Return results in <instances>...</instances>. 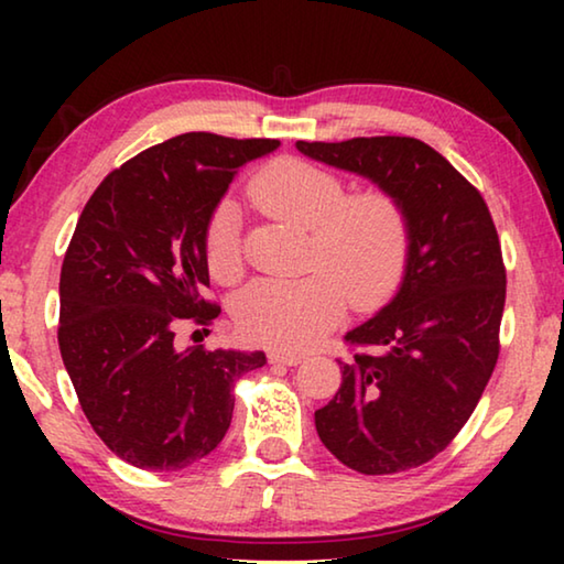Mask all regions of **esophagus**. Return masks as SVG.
Returning a JSON list of instances; mask_svg holds the SVG:
<instances>
[{
    "mask_svg": "<svg viewBox=\"0 0 564 564\" xmlns=\"http://www.w3.org/2000/svg\"><path fill=\"white\" fill-rule=\"evenodd\" d=\"M269 360H271V362H281V366H299V362H301L303 358L295 356V352L271 350V352H269Z\"/></svg>",
    "mask_w": 564,
    "mask_h": 564,
    "instance_id": "1",
    "label": "esophagus"
}]
</instances>
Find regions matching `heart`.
Here are the masks:
<instances>
[{
  "instance_id": "b5f03b06",
  "label": "heart",
  "mask_w": 564,
  "mask_h": 564,
  "mask_svg": "<svg viewBox=\"0 0 564 564\" xmlns=\"http://www.w3.org/2000/svg\"><path fill=\"white\" fill-rule=\"evenodd\" d=\"M336 171L301 159H275L248 184V196L265 214L308 228L313 271L303 279H261L234 303V321L246 338L271 348L303 350L328 333L346 311L386 303L403 281L410 256V216L383 188L346 194ZM206 263L218 281L243 269L238 212L224 202L206 228Z\"/></svg>"
}]
</instances>
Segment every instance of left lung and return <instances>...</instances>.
<instances>
[{"instance_id":"left-lung-1","label":"left lung","mask_w":564,"mask_h":564,"mask_svg":"<svg viewBox=\"0 0 564 564\" xmlns=\"http://www.w3.org/2000/svg\"><path fill=\"white\" fill-rule=\"evenodd\" d=\"M301 154L366 176L410 216L403 283L352 328L343 383L316 410L323 445L362 475L410 470L443 453L473 415L500 352L505 263L488 204L433 147L410 137L295 141Z\"/></svg>"}]
</instances>
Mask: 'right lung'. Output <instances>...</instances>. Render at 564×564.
Returning a JSON list of instances; mask_svg holds the SVG:
<instances>
[{"mask_svg":"<svg viewBox=\"0 0 564 564\" xmlns=\"http://www.w3.org/2000/svg\"><path fill=\"white\" fill-rule=\"evenodd\" d=\"M275 139L188 131L141 151L84 206L59 279V350L84 415L141 470H184L224 441L234 383L263 350L176 348L184 321L212 326L206 228L236 171Z\"/></svg>","mask_w":564,"mask_h":564,"instance_id":"obj_1","label":"right lung"}]
</instances>
